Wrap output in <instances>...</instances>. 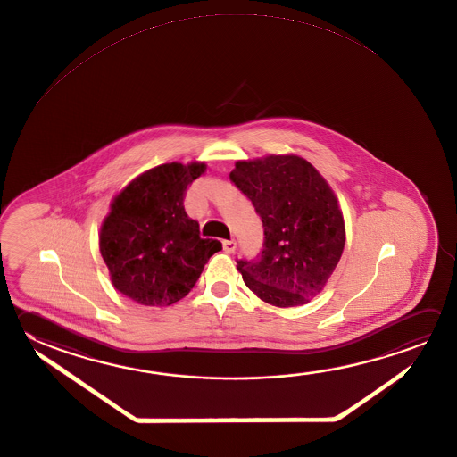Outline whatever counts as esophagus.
Instances as JSON below:
<instances>
[{"label":"esophagus","mask_w":457,"mask_h":457,"mask_svg":"<svg viewBox=\"0 0 457 457\" xmlns=\"http://www.w3.org/2000/svg\"><path fill=\"white\" fill-rule=\"evenodd\" d=\"M222 246H224L225 253H228V254H232V253H235V249H237V241L224 240V241H222Z\"/></svg>","instance_id":"34e87169"}]
</instances>
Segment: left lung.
Listing matches in <instances>:
<instances>
[{
    "label": "left lung",
    "mask_w": 457,
    "mask_h": 457,
    "mask_svg": "<svg viewBox=\"0 0 457 457\" xmlns=\"http://www.w3.org/2000/svg\"><path fill=\"white\" fill-rule=\"evenodd\" d=\"M230 180L264 227L258 256L237 259L246 287L272 306L306 304L322 291L345 248V222L332 188L295 154L238 161Z\"/></svg>",
    "instance_id": "8db88e82"
}]
</instances>
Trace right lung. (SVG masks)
Returning <instances> with one entry per match:
<instances>
[{
    "instance_id": "right-lung-1",
    "label": "right lung",
    "mask_w": 457,
    "mask_h": 457,
    "mask_svg": "<svg viewBox=\"0 0 457 457\" xmlns=\"http://www.w3.org/2000/svg\"><path fill=\"white\" fill-rule=\"evenodd\" d=\"M206 170L203 162L162 164L117 195L100 233L101 256L112 285L143 306L185 298L222 243L199 237L183 208L185 190Z\"/></svg>"
}]
</instances>
